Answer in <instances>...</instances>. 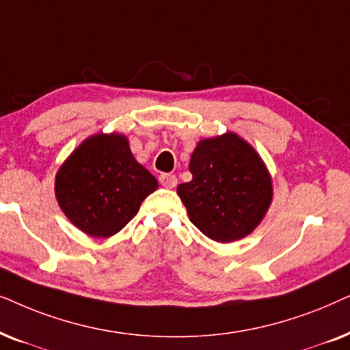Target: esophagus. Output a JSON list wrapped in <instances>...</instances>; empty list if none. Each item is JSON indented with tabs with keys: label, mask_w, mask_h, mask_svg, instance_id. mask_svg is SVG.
<instances>
[{
	"label": "esophagus",
	"mask_w": 350,
	"mask_h": 350,
	"mask_svg": "<svg viewBox=\"0 0 350 350\" xmlns=\"http://www.w3.org/2000/svg\"><path fill=\"white\" fill-rule=\"evenodd\" d=\"M160 183L163 187L166 189H174L178 185V178L174 174H161L160 176Z\"/></svg>",
	"instance_id": "34e87169"
}]
</instances>
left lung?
Wrapping results in <instances>:
<instances>
[{"label":"left lung","mask_w":350,"mask_h":350,"mask_svg":"<svg viewBox=\"0 0 350 350\" xmlns=\"http://www.w3.org/2000/svg\"><path fill=\"white\" fill-rule=\"evenodd\" d=\"M192 180L178 195L197 229L219 243L245 239L272 203V176L254 147L235 133L202 139L190 157Z\"/></svg>","instance_id":"1"}]
</instances>
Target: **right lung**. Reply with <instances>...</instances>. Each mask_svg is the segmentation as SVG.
<instances>
[{
	"label": "right lung",
	"instance_id": "1",
	"mask_svg": "<svg viewBox=\"0 0 350 350\" xmlns=\"http://www.w3.org/2000/svg\"><path fill=\"white\" fill-rule=\"evenodd\" d=\"M158 187L120 133L92 134L55 174V198L77 229L96 239L118 234Z\"/></svg>",
	"mask_w": 350,
	"mask_h": 350
}]
</instances>
